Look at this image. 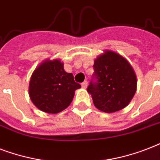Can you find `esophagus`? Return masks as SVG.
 <instances>
[{
	"mask_svg": "<svg viewBox=\"0 0 160 160\" xmlns=\"http://www.w3.org/2000/svg\"><path fill=\"white\" fill-rule=\"evenodd\" d=\"M88 81H84L82 83V88H86L87 87H88Z\"/></svg>",
	"mask_w": 160,
	"mask_h": 160,
	"instance_id": "1",
	"label": "esophagus"
}]
</instances>
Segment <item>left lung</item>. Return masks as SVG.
I'll use <instances>...</instances> for the list:
<instances>
[{
	"label": "left lung",
	"mask_w": 160,
	"mask_h": 160,
	"mask_svg": "<svg viewBox=\"0 0 160 160\" xmlns=\"http://www.w3.org/2000/svg\"><path fill=\"white\" fill-rule=\"evenodd\" d=\"M94 79L87 91L94 106L104 112L124 108L134 96L137 78L133 68L118 53L107 50L94 61Z\"/></svg>",
	"instance_id": "1"
}]
</instances>
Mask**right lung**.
Returning <instances> with one entry per match:
<instances>
[{
    "label": "right lung",
    "instance_id": "1",
    "mask_svg": "<svg viewBox=\"0 0 160 160\" xmlns=\"http://www.w3.org/2000/svg\"><path fill=\"white\" fill-rule=\"evenodd\" d=\"M81 85L72 73L66 72L58 59L44 61L35 69L29 83V96L33 104L48 113H58L68 107L75 91Z\"/></svg>",
    "mask_w": 160,
    "mask_h": 160
}]
</instances>
